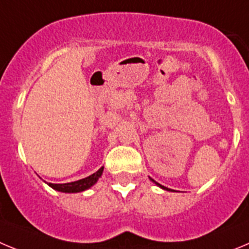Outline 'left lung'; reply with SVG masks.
Instances as JSON below:
<instances>
[{
	"instance_id": "1",
	"label": "left lung",
	"mask_w": 249,
	"mask_h": 249,
	"mask_svg": "<svg viewBox=\"0 0 249 249\" xmlns=\"http://www.w3.org/2000/svg\"><path fill=\"white\" fill-rule=\"evenodd\" d=\"M152 182H155V181L152 180ZM155 183H156V185H158V186H159V187H161V189H162V190H166V191H172V190L167 189V187H165V186H161V185H160V183H158V182H155Z\"/></svg>"
}]
</instances>
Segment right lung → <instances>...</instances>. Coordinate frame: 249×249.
Returning <instances> with one entry per match:
<instances>
[{
	"mask_svg": "<svg viewBox=\"0 0 249 249\" xmlns=\"http://www.w3.org/2000/svg\"><path fill=\"white\" fill-rule=\"evenodd\" d=\"M104 171V167H100L97 172H94L93 175L88 176L86 178H82V180L74 181V182H68V183H51L47 182V185L51 186L52 189H54L55 191L59 192H66V194H77V192H83L86 190L90 189L91 186H94L98 182L99 178L103 175Z\"/></svg>",
	"mask_w": 249,
	"mask_h": 249,
	"instance_id": "1",
	"label": "right lung"
}]
</instances>
